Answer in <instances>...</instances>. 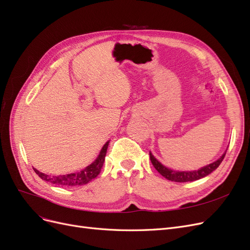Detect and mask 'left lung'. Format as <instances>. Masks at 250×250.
<instances>
[{
  "instance_id": "8db88e82",
  "label": "left lung",
  "mask_w": 250,
  "mask_h": 250,
  "mask_svg": "<svg viewBox=\"0 0 250 250\" xmlns=\"http://www.w3.org/2000/svg\"><path fill=\"white\" fill-rule=\"evenodd\" d=\"M226 152L219 158L218 161L211 163L208 166H206V167L201 168L200 170H197V171H183V172H179V171H173L171 169H168L166 168L165 166H163L160 162H158L156 158L149 153L150 155V161L151 163H152V165L154 166V168L160 172L162 175L167 178L168 180H171V181H175V183H187V181H194V180H197V179H200L202 177H206L208 176V174H210L213 171H215L218 167L219 165H220L223 161V158L225 156Z\"/></svg>"
}]
</instances>
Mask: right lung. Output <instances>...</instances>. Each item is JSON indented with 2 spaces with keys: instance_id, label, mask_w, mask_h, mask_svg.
Returning <instances> with one entry per match:
<instances>
[{
  "instance_id": "right-lung-1",
  "label": "right lung",
  "mask_w": 250,
  "mask_h": 250,
  "mask_svg": "<svg viewBox=\"0 0 250 250\" xmlns=\"http://www.w3.org/2000/svg\"><path fill=\"white\" fill-rule=\"evenodd\" d=\"M108 143L109 142H107L103 146L99 156L97 157V160L93 164L87 166L85 169H83L79 172L65 174V175L51 176V175H47V174H44V173H42L34 168L33 169L37 175H39L42 180L49 181V183H52L54 185L66 186V187H76V186L86 185L87 183H89L90 180L96 178L98 176V174L100 173L101 168H102V166L105 161V155H106Z\"/></svg>"
}]
</instances>
